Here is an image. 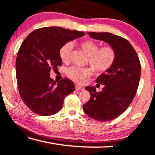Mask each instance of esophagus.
<instances>
[{
  "label": "esophagus",
  "mask_w": 155,
  "mask_h": 155,
  "mask_svg": "<svg viewBox=\"0 0 155 155\" xmlns=\"http://www.w3.org/2000/svg\"><path fill=\"white\" fill-rule=\"evenodd\" d=\"M75 89L77 90H78V91H80V90H84V87H82V86L78 85V84H76V85H75Z\"/></svg>",
  "instance_id": "1"
}]
</instances>
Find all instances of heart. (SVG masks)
<instances>
[{
	"mask_svg": "<svg viewBox=\"0 0 155 155\" xmlns=\"http://www.w3.org/2000/svg\"><path fill=\"white\" fill-rule=\"evenodd\" d=\"M80 46L87 55L88 63L97 73H104L109 71L115 63L116 53L110 46H103L99 48V44L91 39H85L80 43ZM72 45L66 43L61 46L58 54L61 61L68 63L71 57ZM91 70L89 68L73 66L67 70V75L74 82L83 83L87 78L91 75Z\"/></svg>",
	"mask_w": 155,
	"mask_h": 155,
	"instance_id": "1",
	"label": "heart"
}]
</instances>
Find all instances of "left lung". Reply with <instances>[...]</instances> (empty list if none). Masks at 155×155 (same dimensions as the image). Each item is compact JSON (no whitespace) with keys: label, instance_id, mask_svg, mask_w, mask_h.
I'll return each instance as SVG.
<instances>
[{"label":"left lung","instance_id":"1","mask_svg":"<svg viewBox=\"0 0 155 155\" xmlns=\"http://www.w3.org/2000/svg\"><path fill=\"white\" fill-rule=\"evenodd\" d=\"M93 39L107 42L116 53L115 63L109 71L97 78L104 84L101 92L95 87L85 89L90 99L83 105V110L90 118L108 121L117 118L128 109L136 94L141 73L138 56L128 40L109 32H87Z\"/></svg>","mask_w":155,"mask_h":155}]
</instances>
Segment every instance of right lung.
<instances>
[{
  "instance_id": "add662e5",
  "label": "right lung",
  "mask_w": 155,
  "mask_h": 155,
  "mask_svg": "<svg viewBox=\"0 0 155 155\" xmlns=\"http://www.w3.org/2000/svg\"><path fill=\"white\" fill-rule=\"evenodd\" d=\"M85 35L59 27L35 29L21 44L16 58V78L22 101L41 116H51L62 109L65 97L75 90L73 82L65 78L56 83L51 70L62 65L58 51L67 42Z\"/></svg>"
}]
</instances>
